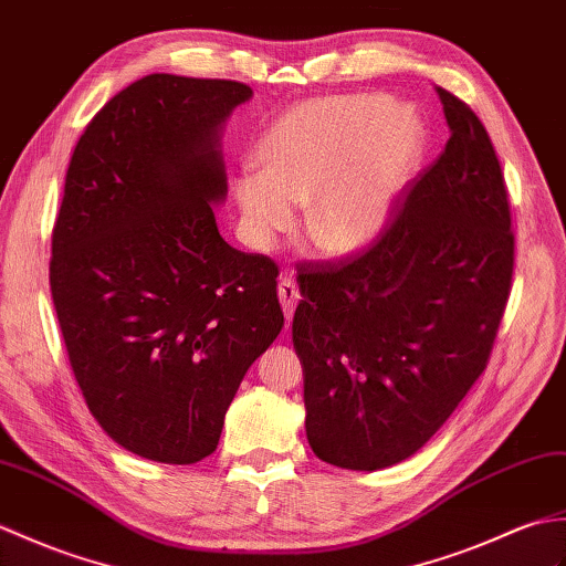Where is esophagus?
Instances as JSON below:
<instances>
[{"label": "esophagus", "instance_id": "1", "mask_svg": "<svg viewBox=\"0 0 566 566\" xmlns=\"http://www.w3.org/2000/svg\"><path fill=\"white\" fill-rule=\"evenodd\" d=\"M279 300L283 305V312H285V319H293V312H295V305L300 300V291L293 279H283L279 283Z\"/></svg>", "mask_w": 566, "mask_h": 566}]
</instances>
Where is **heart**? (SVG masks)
Listing matches in <instances>:
<instances>
[{"instance_id": "heart-1", "label": "heart", "mask_w": 566, "mask_h": 566, "mask_svg": "<svg viewBox=\"0 0 566 566\" xmlns=\"http://www.w3.org/2000/svg\"><path fill=\"white\" fill-rule=\"evenodd\" d=\"M423 155V123L387 94L310 98L271 125L263 167L234 179L242 232L273 249L305 206L310 244L350 256L378 240Z\"/></svg>"}]
</instances>
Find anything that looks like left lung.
<instances>
[{
    "instance_id": "8db88e82",
    "label": "left lung",
    "mask_w": 566,
    "mask_h": 566,
    "mask_svg": "<svg viewBox=\"0 0 566 566\" xmlns=\"http://www.w3.org/2000/svg\"><path fill=\"white\" fill-rule=\"evenodd\" d=\"M450 140L360 256L297 275L293 346L305 431L324 462L373 472L411 458L486 368L513 232L504 177L474 111L441 90Z\"/></svg>"
}]
</instances>
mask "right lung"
Returning a JSON list of instances; mask_svg holds the SVG:
<instances>
[{"mask_svg":"<svg viewBox=\"0 0 566 566\" xmlns=\"http://www.w3.org/2000/svg\"><path fill=\"white\" fill-rule=\"evenodd\" d=\"M242 82L147 74L74 147L50 291L74 378L130 453L193 464L218 448L249 366L281 334L279 266L220 237L222 128Z\"/></svg>","mask_w":566,"mask_h":566,"instance_id":"1","label":"right lung"}]
</instances>
